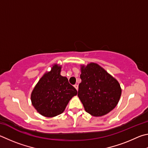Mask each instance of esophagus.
Segmentation results:
<instances>
[{
  "label": "esophagus",
  "instance_id": "obj_1",
  "mask_svg": "<svg viewBox=\"0 0 148 148\" xmlns=\"http://www.w3.org/2000/svg\"><path fill=\"white\" fill-rule=\"evenodd\" d=\"M74 87H75V88L77 90H78V88H79V87H78V85H77V84L74 85Z\"/></svg>",
  "mask_w": 148,
  "mask_h": 148
}]
</instances>
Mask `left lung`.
I'll return each mask as SVG.
<instances>
[{
	"label": "left lung",
	"mask_w": 148,
	"mask_h": 148,
	"mask_svg": "<svg viewBox=\"0 0 148 148\" xmlns=\"http://www.w3.org/2000/svg\"><path fill=\"white\" fill-rule=\"evenodd\" d=\"M78 97L86 112L102 116L112 110L121 94L120 85L103 67L95 63L81 66Z\"/></svg>",
	"instance_id": "8db88e82"
}]
</instances>
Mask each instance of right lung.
<instances>
[{"label": "right lung", "instance_id": "add662e5", "mask_svg": "<svg viewBox=\"0 0 148 148\" xmlns=\"http://www.w3.org/2000/svg\"><path fill=\"white\" fill-rule=\"evenodd\" d=\"M62 67L54 64L51 71L40 79L31 94L33 107L45 117L52 118L64 112L69 100L77 94L68 79L60 75Z\"/></svg>", "mask_w": 148, "mask_h": 148}]
</instances>
